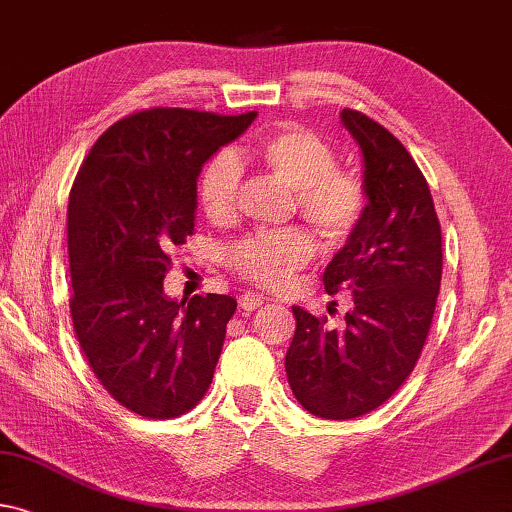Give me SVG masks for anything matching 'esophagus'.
I'll return each mask as SVG.
<instances>
[{
	"label": "esophagus",
	"mask_w": 512,
	"mask_h": 512,
	"mask_svg": "<svg viewBox=\"0 0 512 512\" xmlns=\"http://www.w3.org/2000/svg\"><path fill=\"white\" fill-rule=\"evenodd\" d=\"M264 300H262V296H257V294H250V291H246V294H241L239 296V307H241V312L243 314H250V312H255L259 305H262Z\"/></svg>",
	"instance_id": "obj_1"
}]
</instances>
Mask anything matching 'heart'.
<instances>
[{"instance_id":"b5f03b06","label":"heart","mask_w":512,"mask_h":512,"mask_svg":"<svg viewBox=\"0 0 512 512\" xmlns=\"http://www.w3.org/2000/svg\"><path fill=\"white\" fill-rule=\"evenodd\" d=\"M287 189L294 191L298 214L314 227L326 246H339L358 230L367 212V189L351 170L337 168V152L319 134L300 125H282L248 145L241 154ZM241 166L234 154L221 152L202 168L198 200L216 223L237 214ZM314 241L300 227L255 232L227 250V264L243 280L280 289L310 262Z\"/></svg>"}]
</instances>
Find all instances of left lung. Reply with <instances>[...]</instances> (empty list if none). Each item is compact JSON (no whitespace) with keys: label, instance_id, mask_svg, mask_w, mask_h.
<instances>
[{"label":"left lung","instance_id":"1","mask_svg":"<svg viewBox=\"0 0 512 512\" xmlns=\"http://www.w3.org/2000/svg\"><path fill=\"white\" fill-rule=\"evenodd\" d=\"M342 123L364 161L367 212L323 271L328 294L353 291L344 328L291 307L285 358L291 392L323 419H355L383 405L421 355L442 280V230L426 177L392 132L360 111Z\"/></svg>","mask_w":512,"mask_h":512}]
</instances>
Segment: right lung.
<instances>
[{
  "instance_id": "obj_1",
  "label": "right lung",
  "mask_w": 512,
  "mask_h": 512,
  "mask_svg": "<svg viewBox=\"0 0 512 512\" xmlns=\"http://www.w3.org/2000/svg\"><path fill=\"white\" fill-rule=\"evenodd\" d=\"M255 118L132 113L95 141L72 184V328L102 387L141 417H180L212 385L237 300L168 298V253L193 234L202 164Z\"/></svg>"
}]
</instances>
